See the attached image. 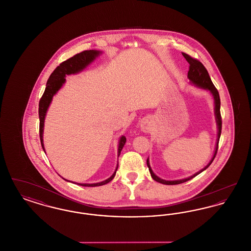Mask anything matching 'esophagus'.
I'll list each match as a JSON object with an SVG mask.
<instances>
[{
  "mask_svg": "<svg viewBox=\"0 0 251 251\" xmlns=\"http://www.w3.org/2000/svg\"><path fill=\"white\" fill-rule=\"evenodd\" d=\"M140 127H141V130L145 131V132L150 131V129H151V119L150 117L144 118L142 121H141Z\"/></svg>",
  "mask_w": 251,
  "mask_h": 251,
  "instance_id": "obj_1",
  "label": "esophagus"
}]
</instances>
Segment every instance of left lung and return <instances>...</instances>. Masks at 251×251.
<instances>
[{
	"instance_id": "left-lung-1",
	"label": "left lung",
	"mask_w": 251,
	"mask_h": 251,
	"mask_svg": "<svg viewBox=\"0 0 251 251\" xmlns=\"http://www.w3.org/2000/svg\"><path fill=\"white\" fill-rule=\"evenodd\" d=\"M182 55L184 56V58L186 59V61L190 65L189 66V72H188V74H187V78L189 79L190 84H194L195 86H197L199 88H201V89H204V90H208L212 94L213 98H214L215 121H216V126H217V139H216V144H215L214 155L212 157L211 161L209 162V164L204 168H202L201 170H200L199 172L195 173L194 175H192V176L188 177V178H185V179L166 180V179L159 178L157 175L154 174V172L152 171L151 165H150L149 158H148L147 159V165H148V167H149L150 173L151 175V178L156 180V181L160 182V183L167 184V185H174V184H179V183L185 182V181H187L189 179H193L194 177H196L197 175H199L200 173H201L202 171H204L206 168L209 167V166L212 164V162L214 161L215 155H216L217 149H218V142H219V138H220V135H221V129H222V120H221V115H220V98H219V94H218L217 89L215 88V85L213 84V82H212V80H211V78L209 76V73L207 72V70L205 69V67L203 66L201 62H200L199 60L192 58L190 55H188L186 53L182 52Z\"/></svg>"
}]
</instances>
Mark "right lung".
I'll use <instances>...</instances> for the list:
<instances>
[{
  "mask_svg": "<svg viewBox=\"0 0 251 251\" xmlns=\"http://www.w3.org/2000/svg\"><path fill=\"white\" fill-rule=\"evenodd\" d=\"M102 51L100 50H84L76 55H74L72 58L64 61L63 63H61L59 66L53 71V72L50 74V76L49 77L48 82L46 84V88L45 91L43 93V95L41 97L40 100H39V105H38V116H39V136H40V142L43 151H45V148H44V143H43V131H44V121H45V117L48 111L49 106L52 100L53 96L55 95L60 88L63 86V84L66 83V76L67 75H71V74H76L79 72H83L84 69L89 66L94 60L101 54ZM126 143V137L124 135H121L119 141V149H118V157L120 156V152L124 147V145ZM119 167V164L117 165L115 172L112 174V176L110 178L102 180L100 182H97V183H77V182H73V183H77L79 185L82 186H100L103 184H106L109 181H111L112 179L115 178L117 170ZM64 179V178H62ZM67 181H70L68 179H64Z\"/></svg>",
  "mask_w": 251,
  "mask_h": 251,
  "instance_id": "1",
  "label": "right lung"
}]
</instances>
